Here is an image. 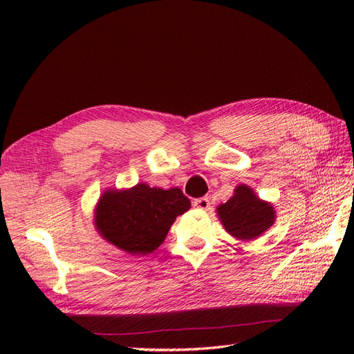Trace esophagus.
<instances>
[{"label":"esophagus","instance_id":"obj_1","mask_svg":"<svg viewBox=\"0 0 354 354\" xmlns=\"http://www.w3.org/2000/svg\"><path fill=\"white\" fill-rule=\"evenodd\" d=\"M193 205L196 207V208H199V209H208L209 208V199L207 196L198 198V199L193 201Z\"/></svg>","mask_w":354,"mask_h":354}]
</instances>
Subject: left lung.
Listing matches in <instances>:
<instances>
[{"instance_id": "8db88e82", "label": "left lung", "mask_w": 354, "mask_h": 354, "mask_svg": "<svg viewBox=\"0 0 354 354\" xmlns=\"http://www.w3.org/2000/svg\"><path fill=\"white\" fill-rule=\"evenodd\" d=\"M217 216L223 228L239 240L257 239L275 222L274 207L245 184L237 187L234 196L217 207Z\"/></svg>"}]
</instances>
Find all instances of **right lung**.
Here are the masks:
<instances>
[{
  "label": "right lung",
  "instance_id": "right-lung-1",
  "mask_svg": "<svg viewBox=\"0 0 354 354\" xmlns=\"http://www.w3.org/2000/svg\"><path fill=\"white\" fill-rule=\"evenodd\" d=\"M192 207L184 193L145 183L127 190H108L95 207V228L109 243L132 255L160 246L179 214Z\"/></svg>",
  "mask_w": 354,
  "mask_h": 354
}]
</instances>
